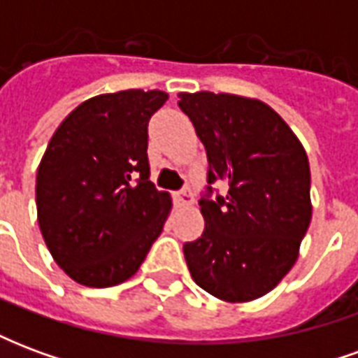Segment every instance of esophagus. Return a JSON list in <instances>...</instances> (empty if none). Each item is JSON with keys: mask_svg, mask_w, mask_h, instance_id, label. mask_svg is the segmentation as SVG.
<instances>
[{"mask_svg": "<svg viewBox=\"0 0 358 358\" xmlns=\"http://www.w3.org/2000/svg\"><path fill=\"white\" fill-rule=\"evenodd\" d=\"M176 201H178V205H182V207H189V205H194V194L189 192V189H182V192H178L176 194Z\"/></svg>", "mask_w": 358, "mask_h": 358, "instance_id": "1", "label": "esophagus"}]
</instances>
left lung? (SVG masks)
<instances>
[{
  "label": "left lung",
  "instance_id": "obj_1",
  "mask_svg": "<svg viewBox=\"0 0 358 358\" xmlns=\"http://www.w3.org/2000/svg\"><path fill=\"white\" fill-rule=\"evenodd\" d=\"M178 97L207 149V182L222 180L228 187L226 195L199 201L205 230L184 243L189 274L226 303L259 299L292 270L310 224L305 148L261 99L213 92Z\"/></svg>",
  "mask_w": 358,
  "mask_h": 358
}]
</instances>
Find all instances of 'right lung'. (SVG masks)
I'll list each match as a JSON object with an SVG mask.
<instances>
[{"mask_svg": "<svg viewBox=\"0 0 358 358\" xmlns=\"http://www.w3.org/2000/svg\"><path fill=\"white\" fill-rule=\"evenodd\" d=\"M166 99L161 90L95 95L51 136L36 176L38 224L78 284L126 282L163 232L172 199L149 182L148 122Z\"/></svg>", "mask_w": 358, "mask_h": 358, "instance_id": "obj_1", "label": "right lung"}]
</instances>
